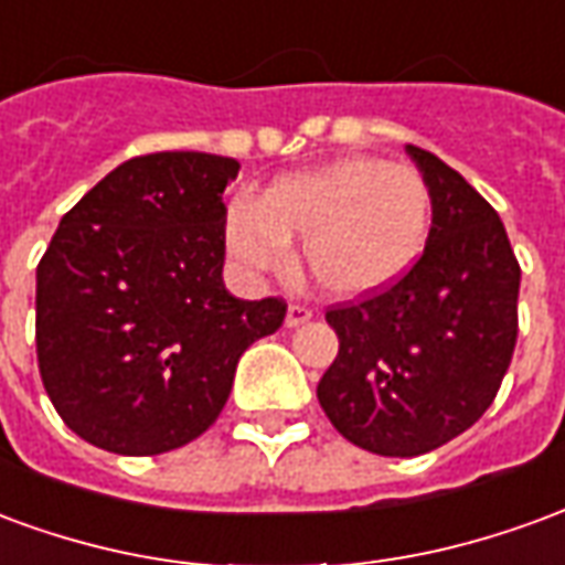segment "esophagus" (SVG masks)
<instances>
[{
    "instance_id": "1",
    "label": "esophagus",
    "mask_w": 565,
    "mask_h": 565,
    "mask_svg": "<svg viewBox=\"0 0 565 565\" xmlns=\"http://www.w3.org/2000/svg\"><path fill=\"white\" fill-rule=\"evenodd\" d=\"M315 318V311L306 306H290L287 308V318H284V323L294 330V327H302V323H308V320Z\"/></svg>"
}]
</instances>
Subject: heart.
I'll list each match as a JSON object with an SVG mask.
<instances>
[{"label":"heart","instance_id":"obj_1","mask_svg":"<svg viewBox=\"0 0 565 565\" xmlns=\"http://www.w3.org/2000/svg\"><path fill=\"white\" fill-rule=\"evenodd\" d=\"M433 193L412 166L339 157L278 178L259 202L238 199L226 214V247L250 275L275 271L287 242L302 238V266L339 299L387 290L424 257Z\"/></svg>","mask_w":565,"mask_h":565}]
</instances>
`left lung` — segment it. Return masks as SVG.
<instances>
[{
  "label": "left lung",
  "mask_w": 565,
  "mask_h": 565,
  "mask_svg": "<svg viewBox=\"0 0 565 565\" xmlns=\"http://www.w3.org/2000/svg\"><path fill=\"white\" fill-rule=\"evenodd\" d=\"M433 193L424 257L391 290L327 311L339 354L320 408L356 448L417 457L484 415L518 342L521 266L505 226L448 162L405 145Z\"/></svg>",
  "instance_id": "obj_1"
}]
</instances>
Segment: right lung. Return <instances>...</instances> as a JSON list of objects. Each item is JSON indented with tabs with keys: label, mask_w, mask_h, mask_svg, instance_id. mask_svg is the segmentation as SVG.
Here are the masks:
<instances>
[{
	"label": "right lung",
	"mask_w": 565,
	"mask_h": 565,
	"mask_svg": "<svg viewBox=\"0 0 565 565\" xmlns=\"http://www.w3.org/2000/svg\"><path fill=\"white\" fill-rule=\"evenodd\" d=\"M238 160L162 150L120 162L56 226L35 271V348L51 403L96 448L166 454L209 429L238 356L281 299L223 287V190Z\"/></svg>",
	"instance_id": "right-lung-1"
}]
</instances>
